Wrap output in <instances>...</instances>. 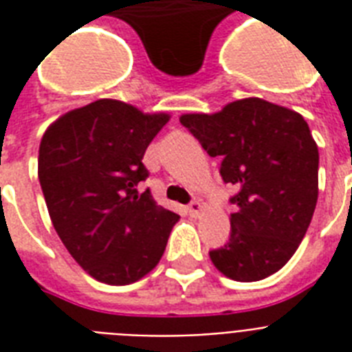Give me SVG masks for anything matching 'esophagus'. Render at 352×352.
<instances>
[{
	"mask_svg": "<svg viewBox=\"0 0 352 352\" xmlns=\"http://www.w3.org/2000/svg\"><path fill=\"white\" fill-rule=\"evenodd\" d=\"M201 212H203V204L199 203V201H192V203L188 204V214L192 215V217L201 215Z\"/></svg>",
	"mask_w": 352,
	"mask_h": 352,
	"instance_id": "1",
	"label": "esophagus"
}]
</instances>
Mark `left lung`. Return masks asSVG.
<instances>
[{"mask_svg":"<svg viewBox=\"0 0 352 352\" xmlns=\"http://www.w3.org/2000/svg\"><path fill=\"white\" fill-rule=\"evenodd\" d=\"M181 124L237 188L230 197V239L210 252L235 281H259L287 265L311 225L318 201L320 153L300 113L263 98H243L219 113L182 115Z\"/></svg>","mask_w":352,"mask_h":352,"instance_id":"left-lung-1","label":"left lung"}]
</instances>
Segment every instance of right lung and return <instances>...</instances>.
<instances>
[{
  "label": "right lung",
  "instance_id": "1",
  "mask_svg": "<svg viewBox=\"0 0 352 352\" xmlns=\"http://www.w3.org/2000/svg\"><path fill=\"white\" fill-rule=\"evenodd\" d=\"M170 120L102 98L73 109L43 133L38 177L52 226L74 261L107 285L151 272L179 215L138 192L142 157Z\"/></svg>",
  "mask_w": 352,
  "mask_h": 352
}]
</instances>
